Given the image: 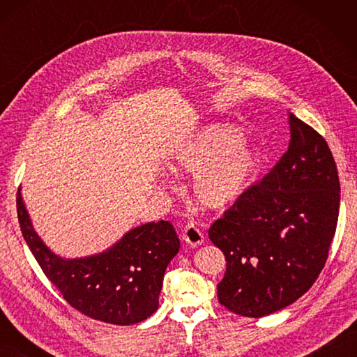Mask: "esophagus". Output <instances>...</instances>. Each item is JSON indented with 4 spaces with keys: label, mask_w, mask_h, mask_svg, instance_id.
I'll use <instances>...</instances> for the list:
<instances>
[{
    "label": "esophagus",
    "mask_w": 357,
    "mask_h": 357,
    "mask_svg": "<svg viewBox=\"0 0 357 357\" xmlns=\"http://www.w3.org/2000/svg\"><path fill=\"white\" fill-rule=\"evenodd\" d=\"M183 239L187 242L190 247H196V245H202L204 242V234L201 231V229L193 222H188L184 227L183 231Z\"/></svg>",
    "instance_id": "34e87169"
}]
</instances>
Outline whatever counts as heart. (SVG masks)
Masks as SVG:
<instances>
[{
  "mask_svg": "<svg viewBox=\"0 0 357 357\" xmlns=\"http://www.w3.org/2000/svg\"><path fill=\"white\" fill-rule=\"evenodd\" d=\"M257 165L256 149L230 124L204 128L173 156L176 174H195L193 192L202 207L221 210L244 193Z\"/></svg>",
  "mask_w": 357,
  "mask_h": 357,
  "instance_id": "1",
  "label": "heart"
}]
</instances>
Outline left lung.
<instances>
[{
    "label": "left lung",
    "mask_w": 357,
    "mask_h": 357,
    "mask_svg": "<svg viewBox=\"0 0 357 357\" xmlns=\"http://www.w3.org/2000/svg\"><path fill=\"white\" fill-rule=\"evenodd\" d=\"M288 124L291 138L279 162L208 230L227 261L218 299L239 316H267L305 294L336 233L335 158L313 127L293 113Z\"/></svg>",
    "instance_id": "left-lung-1"
}]
</instances>
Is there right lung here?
<instances>
[{
  "instance_id": "1",
  "label": "right lung",
  "mask_w": 357,
  "mask_h": 357,
  "mask_svg": "<svg viewBox=\"0 0 357 357\" xmlns=\"http://www.w3.org/2000/svg\"><path fill=\"white\" fill-rule=\"evenodd\" d=\"M17 210L30 252L75 310L115 325L138 324L156 312L165 268L179 252V238L169 221L135 227L102 253L64 259L38 236L21 188Z\"/></svg>"
}]
</instances>
